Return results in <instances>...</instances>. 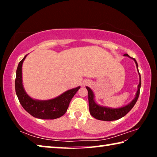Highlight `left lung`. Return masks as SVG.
I'll return each mask as SVG.
<instances>
[{
	"label": "left lung",
	"mask_w": 157,
	"mask_h": 157,
	"mask_svg": "<svg viewBox=\"0 0 157 157\" xmlns=\"http://www.w3.org/2000/svg\"><path fill=\"white\" fill-rule=\"evenodd\" d=\"M126 56L130 57L128 54H124ZM131 58V57H130ZM136 63V66L137 68H138V64L135 59L132 58ZM139 71V70H138ZM139 77H140V81H139V84L138 85V90L136 94V96L134 98V100L132 101L130 104L126 105L125 106L121 107V108L118 109H111V108H107V107L101 106L98 105L94 101V95L93 91H91V89L89 87L86 86V89L88 90V95H89V111L92 117L95 118L96 119L101 120V121H114V120L119 119L124 117L126 114L129 112L134 106L136 104L137 100H138L139 93H140V88H141V76L139 74Z\"/></svg>",
	"instance_id": "obj_1"
}]
</instances>
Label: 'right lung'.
I'll use <instances>...</instances> for the list:
<instances>
[{
    "label": "right lung",
    "mask_w": 157,
    "mask_h": 157,
    "mask_svg": "<svg viewBox=\"0 0 157 157\" xmlns=\"http://www.w3.org/2000/svg\"><path fill=\"white\" fill-rule=\"evenodd\" d=\"M26 56L19 62L16 70L15 88L19 102L28 113L38 119H55L62 117L66 112L71 100L80 89V86L68 90L53 99H33L25 93L22 83V64Z\"/></svg>",
    "instance_id": "obj_1"
}]
</instances>
